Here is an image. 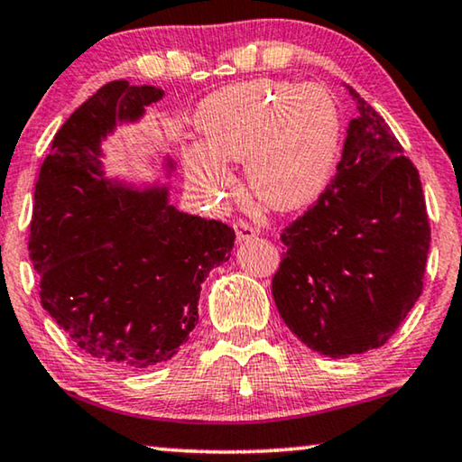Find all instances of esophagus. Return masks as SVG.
<instances>
[{"instance_id": "34e87169", "label": "esophagus", "mask_w": 462, "mask_h": 462, "mask_svg": "<svg viewBox=\"0 0 462 462\" xmlns=\"http://www.w3.org/2000/svg\"><path fill=\"white\" fill-rule=\"evenodd\" d=\"M233 229H236L237 242H245V239L256 237V229L250 223H245V220H236V223H233Z\"/></svg>"}]
</instances>
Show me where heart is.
Here are the masks:
<instances>
[{
	"mask_svg": "<svg viewBox=\"0 0 462 462\" xmlns=\"http://www.w3.org/2000/svg\"><path fill=\"white\" fill-rule=\"evenodd\" d=\"M206 147L187 151V172L204 193L231 182L225 162H244L264 204L292 210L330 179L340 147V111L318 84L254 79L226 86L199 105Z\"/></svg>",
	"mask_w": 462,
	"mask_h": 462,
	"instance_id": "heart-1",
	"label": "heart"
}]
</instances>
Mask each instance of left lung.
<instances>
[{
    "label": "left lung",
    "instance_id": "obj_1",
    "mask_svg": "<svg viewBox=\"0 0 462 462\" xmlns=\"http://www.w3.org/2000/svg\"><path fill=\"white\" fill-rule=\"evenodd\" d=\"M351 119L318 201L282 231L271 290L309 349L349 357L383 346L422 292L431 242L419 170L384 119L349 88Z\"/></svg>",
    "mask_w": 462,
    "mask_h": 462
}]
</instances>
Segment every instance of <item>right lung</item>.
<instances>
[{"label":"right lung","mask_w":462,"mask_h":462,"mask_svg":"<svg viewBox=\"0 0 462 462\" xmlns=\"http://www.w3.org/2000/svg\"><path fill=\"white\" fill-rule=\"evenodd\" d=\"M163 97L109 81L56 132L35 185L29 256L42 307L113 368L168 362L198 324L201 283L229 261L236 231L182 214L166 189L122 191L100 176V141Z\"/></svg>","instance_id":"obj_1"}]
</instances>
